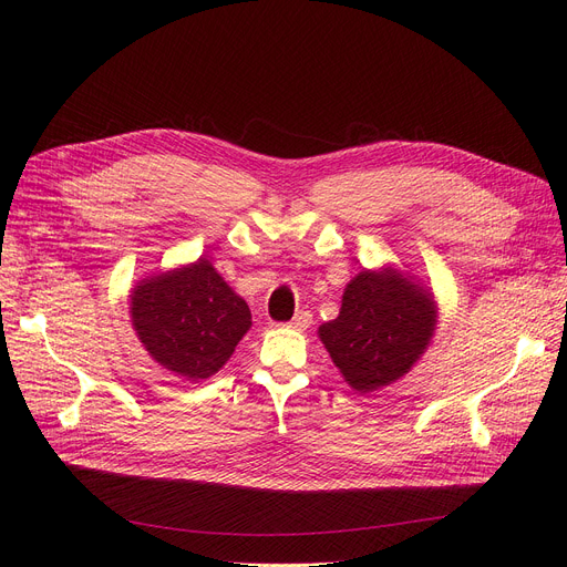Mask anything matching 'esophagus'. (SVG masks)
I'll return each instance as SVG.
<instances>
[{"label": "esophagus", "mask_w": 567, "mask_h": 567, "mask_svg": "<svg viewBox=\"0 0 567 567\" xmlns=\"http://www.w3.org/2000/svg\"><path fill=\"white\" fill-rule=\"evenodd\" d=\"M310 322H312V316L308 310H299L295 318H291V322L287 324V327H291V329H297V331H303V329H308L310 327Z\"/></svg>", "instance_id": "esophagus-1"}]
</instances>
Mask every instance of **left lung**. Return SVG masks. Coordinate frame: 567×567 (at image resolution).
Returning <instances> with one entry per match:
<instances>
[{
	"mask_svg": "<svg viewBox=\"0 0 567 567\" xmlns=\"http://www.w3.org/2000/svg\"><path fill=\"white\" fill-rule=\"evenodd\" d=\"M432 289L394 266L362 268L341 299L339 318L318 337L346 383L360 394L392 385L423 358L434 329Z\"/></svg>",
	"mask_w": 567,
	"mask_h": 567,
	"instance_id": "8db88e82",
	"label": "left lung"
}]
</instances>
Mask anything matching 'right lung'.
Returning <instances> with one entry per match:
<instances>
[{
	"label": "right lung",
	"instance_id": "obj_1",
	"mask_svg": "<svg viewBox=\"0 0 567 567\" xmlns=\"http://www.w3.org/2000/svg\"><path fill=\"white\" fill-rule=\"evenodd\" d=\"M128 299L144 350L186 381L215 375L251 327L249 306L205 257L142 278Z\"/></svg>",
	"mask_w": 567,
	"mask_h": 567
}]
</instances>
